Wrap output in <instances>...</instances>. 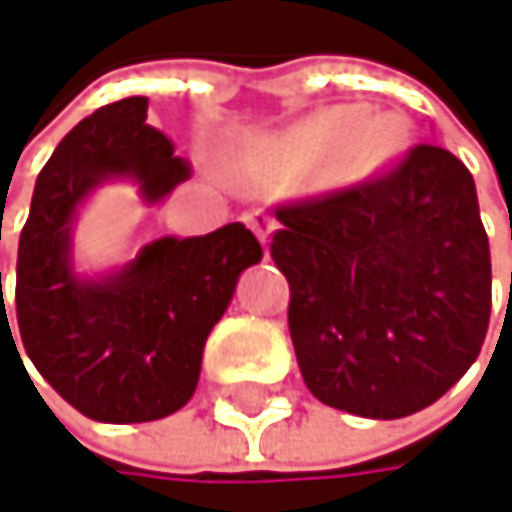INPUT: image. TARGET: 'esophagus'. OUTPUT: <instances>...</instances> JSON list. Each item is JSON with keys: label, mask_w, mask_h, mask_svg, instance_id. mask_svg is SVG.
I'll return each instance as SVG.
<instances>
[{"label": "esophagus", "mask_w": 512, "mask_h": 512, "mask_svg": "<svg viewBox=\"0 0 512 512\" xmlns=\"http://www.w3.org/2000/svg\"><path fill=\"white\" fill-rule=\"evenodd\" d=\"M242 221L251 227V233H254V236L261 239V245H264V248L270 245V233H273V227H276L270 215H264L261 209H251V212H245V215H242Z\"/></svg>", "instance_id": "34e87169"}]
</instances>
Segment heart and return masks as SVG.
<instances>
[{
	"mask_svg": "<svg viewBox=\"0 0 512 512\" xmlns=\"http://www.w3.org/2000/svg\"><path fill=\"white\" fill-rule=\"evenodd\" d=\"M352 126H355V115L346 112V108H337V112H324V115H318V118L303 130V139H306V145H309L312 151H318V154L327 157V154L340 151L346 142H349V145H361V142L367 139L364 127H356V130L352 131Z\"/></svg>",
	"mask_w": 512,
	"mask_h": 512,
	"instance_id": "heart-1",
	"label": "heart"
}]
</instances>
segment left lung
<instances>
[{
    "instance_id": "8db88e82",
    "label": "left lung",
    "mask_w": 512,
    "mask_h": 512,
    "mask_svg": "<svg viewBox=\"0 0 512 512\" xmlns=\"http://www.w3.org/2000/svg\"><path fill=\"white\" fill-rule=\"evenodd\" d=\"M273 261L291 285L288 327L321 404L404 419L477 361L492 258L467 166L437 145L355 188L276 209Z\"/></svg>"
}]
</instances>
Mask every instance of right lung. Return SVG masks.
I'll use <instances>...</instances> for the list:
<instances>
[{
  "mask_svg": "<svg viewBox=\"0 0 512 512\" xmlns=\"http://www.w3.org/2000/svg\"><path fill=\"white\" fill-rule=\"evenodd\" d=\"M145 118L148 99L130 96L96 108L57 145L35 178L17 248L14 303L29 361L78 413L108 425L154 422L188 404L212 327L239 276L264 258L236 221L206 236L151 239L102 273L75 267L78 212L102 185L130 181L142 203L160 206L191 175ZM0 327L11 334L5 309Z\"/></svg>",
  "mask_w": 512,
  "mask_h": 512,
  "instance_id": "right-lung-1",
  "label": "right lung"
}]
</instances>
